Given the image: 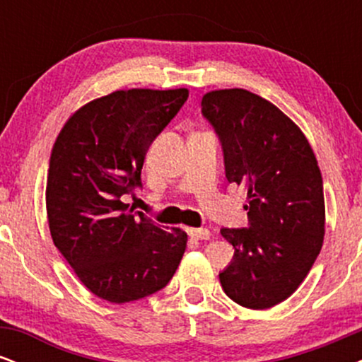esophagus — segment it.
Wrapping results in <instances>:
<instances>
[{
  "mask_svg": "<svg viewBox=\"0 0 362 362\" xmlns=\"http://www.w3.org/2000/svg\"><path fill=\"white\" fill-rule=\"evenodd\" d=\"M190 238L194 240H209L211 231L206 230V228H197V230H189Z\"/></svg>",
  "mask_w": 362,
  "mask_h": 362,
  "instance_id": "esophagus-1",
  "label": "esophagus"
}]
</instances>
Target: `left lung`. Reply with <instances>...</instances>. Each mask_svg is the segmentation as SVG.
Segmentation results:
<instances>
[{"mask_svg": "<svg viewBox=\"0 0 362 362\" xmlns=\"http://www.w3.org/2000/svg\"><path fill=\"white\" fill-rule=\"evenodd\" d=\"M201 109L221 143L228 182L247 190L248 228H221L235 255L219 282L245 308H271L300 288L322 250L317 158L300 127L252 91H209Z\"/></svg>", "mask_w": 362, "mask_h": 362, "instance_id": "left-lung-1", "label": "left lung"}]
</instances>
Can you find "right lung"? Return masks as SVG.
Here are the masks:
<instances>
[{"label": "right lung", "instance_id": "obj_1", "mask_svg": "<svg viewBox=\"0 0 362 362\" xmlns=\"http://www.w3.org/2000/svg\"><path fill=\"white\" fill-rule=\"evenodd\" d=\"M189 90H120L86 103L64 124L49 163L45 206L52 242L102 300L129 303L163 289L187 247L120 199L141 184L144 156Z\"/></svg>", "mask_w": 362, "mask_h": 362}]
</instances>
